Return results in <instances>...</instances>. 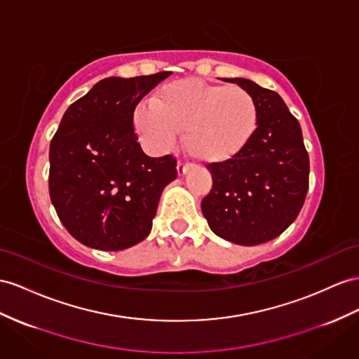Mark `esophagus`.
<instances>
[{
	"label": "esophagus",
	"instance_id": "obj_1",
	"mask_svg": "<svg viewBox=\"0 0 359 359\" xmlns=\"http://www.w3.org/2000/svg\"><path fill=\"white\" fill-rule=\"evenodd\" d=\"M191 167H192L191 163H185V162L180 161L177 163V174H179V176H185V174L191 170Z\"/></svg>",
	"mask_w": 359,
	"mask_h": 359
}]
</instances>
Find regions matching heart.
<instances>
[{
    "label": "heart",
    "mask_w": 359,
    "mask_h": 359,
    "mask_svg": "<svg viewBox=\"0 0 359 359\" xmlns=\"http://www.w3.org/2000/svg\"><path fill=\"white\" fill-rule=\"evenodd\" d=\"M258 104L241 86L174 80L136 107L133 123L147 149L165 151L183 130V144L201 162L219 163L240 154L258 127Z\"/></svg>",
    "instance_id": "b5f03b06"
}]
</instances>
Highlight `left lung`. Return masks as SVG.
Segmentation results:
<instances>
[{
    "instance_id": "1",
    "label": "left lung",
    "mask_w": 359,
    "mask_h": 359,
    "mask_svg": "<svg viewBox=\"0 0 359 359\" xmlns=\"http://www.w3.org/2000/svg\"><path fill=\"white\" fill-rule=\"evenodd\" d=\"M249 90L258 104V127L235 158L208 163L212 189L201 212L215 235L240 245L279 236L305 203L309 156L302 128L278 92L247 79H229Z\"/></svg>"
}]
</instances>
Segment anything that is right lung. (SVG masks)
<instances>
[{
  "label": "right lung",
  "instance_id": "add662e5",
  "mask_svg": "<svg viewBox=\"0 0 359 359\" xmlns=\"http://www.w3.org/2000/svg\"><path fill=\"white\" fill-rule=\"evenodd\" d=\"M170 74L100 80L67 109L53 136L51 203L90 249L116 252L145 240L163 188L177 177L176 158L147 156L133 128L137 103Z\"/></svg>",
  "mask_w": 359,
  "mask_h": 359
}]
</instances>
